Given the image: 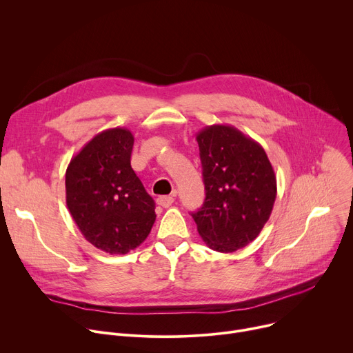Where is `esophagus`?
I'll return each instance as SVG.
<instances>
[{
  "instance_id": "esophagus-1",
  "label": "esophagus",
  "mask_w": 353,
  "mask_h": 353,
  "mask_svg": "<svg viewBox=\"0 0 353 353\" xmlns=\"http://www.w3.org/2000/svg\"><path fill=\"white\" fill-rule=\"evenodd\" d=\"M174 203V199L172 196H162L157 199V204L162 205L163 208H169Z\"/></svg>"
}]
</instances>
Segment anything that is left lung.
<instances>
[{
  "label": "left lung",
  "mask_w": 353,
  "mask_h": 353,
  "mask_svg": "<svg viewBox=\"0 0 353 353\" xmlns=\"http://www.w3.org/2000/svg\"><path fill=\"white\" fill-rule=\"evenodd\" d=\"M205 200L191 214L208 248L230 253L258 238L276 194L274 170L265 149L231 125H210L197 137Z\"/></svg>",
  "instance_id": "obj_1"
}]
</instances>
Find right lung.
Segmentation results:
<instances>
[{"label": "right lung", "mask_w": 353, "mask_h": 353, "mask_svg": "<svg viewBox=\"0 0 353 353\" xmlns=\"http://www.w3.org/2000/svg\"><path fill=\"white\" fill-rule=\"evenodd\" d=\"M134 135L111 128L73 156L66 170V204L83 236L110 254L138 248L149 235L154 201L131 168Z\"/></svg>", "instance_id": "right-lung-1"}]
</instances>
